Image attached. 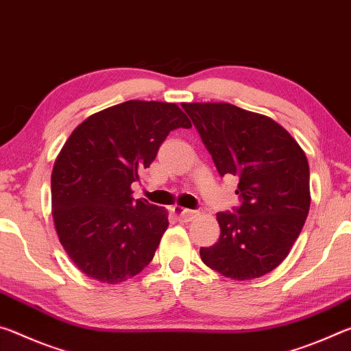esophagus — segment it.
I'll return each instance as SVG.
<instances>
[{
  "label": "esophagus",
  "instance_id": "34e87169",
  "mask_svg": "<svg viewBox=\"0 0 351 351\" xmlns=\"http://www.w3.org/2000/svg\"><path fill=\"white\" fill-rule=\"evenodd\" d=\"M174 211H176V215L179 216L180 219H183V221H189V219H193V217H196L199 215L197 210L183 208V206H176Z\"/></svg>",
  "mask_w": 351,
  "mask_h": 351
}]
</instances>
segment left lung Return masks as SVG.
Listing matches in <instances>:
<instances>
[{
	"mask_svg": "<svg viewBox=\"0 0 351 351\" xmlns=\"http://www.w3.org/2000/svg\"><path fill=\"white\" fill-rule=\"evenodd\" d=\"M216 169L238 179L241 205L221 211V237L200 249L213 271L232 280H254L288 256L306 221L308 158L291 134L272 118L228 102H183Z\"/></svg>",
	"mask_w": 351,
	"mask_h": 351,
	"instance_id": "1",
	"label": "left lung"
}]
</instances>
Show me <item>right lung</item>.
Masks as SVG:
<instances>
[{"mask_svg":"<svg viewBox=\"0 0 351 351\" xmlns=\"http://www.w3.org/2000/svg\"><path fill=\"white\" fill-rule=\"evenodd\" d=\"M191 128L177 104L125 101L73 130L51 174V205L63 249L87 277L117 285L152 261L168 211L132 197L171 130Z\"/></svg>","mask_w":351,"mask_h":351,"instance_id":"right-lung-1","label":"right lung"}]
</instances>
